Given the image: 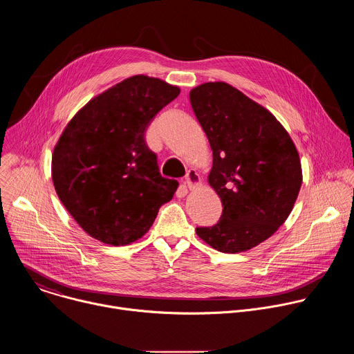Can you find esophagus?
<instances>
[{
  "label": "esophagus",
  "mask_w": 354,
  "mask_h": 354,
  "mask_svg": "<svg viewBox=\"0 0 354 354\" xmlns=\"http://www.w3.org/2000/svg\"><path fill=\"white\" fill-rule=\"evenodd\" d=\"M201 182L198 174L194 171V169H190L187 171L186 176H185V185L189 187V189H194L196 186H198Z\"/></svg>",
  "instance_id": "obj_1"
}]
</instances>
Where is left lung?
<instances>
[{"label":"left lung","mask_w":354,"mask_h":354,"mask_svg":"<svg viewBox=\"0 0 354 354\" xmlns=\"http://www.w3.org/2000/svg\"><path fill=\"white\" fill-rule=\"evenodd\" d=\"M189 96L213 149L209 183L223 203L217 224L196 234L224 254L248 250L292 210L302 182L295 145L269 111L225 82L198 85Z\"/></svg>","instance_id":"obj_1"}]
</instances>
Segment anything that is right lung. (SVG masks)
I'll return each instance as SVG.
<instances>
[{"instance_id":"obj_1","label":"right lung","mask_w":354,"mask_h":354,"mask_svg":"<svg viewBox=\"0 0 354 354\" xmlns=\"http://www.w3.org/2000/svg\"><path fill=\"white\" fill-rule=\"evenodd\" d=\"M179 92L158 78L130 77L89 100L63 131L52 160L55 189L92 238L134 242L174 197L179 183L161 176L144 133Z\"/></svg>"}]
</instances>
